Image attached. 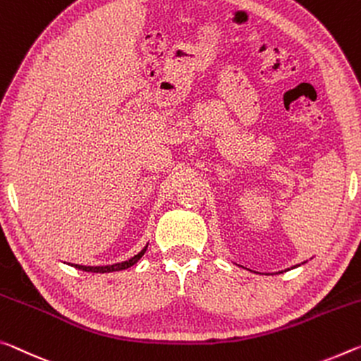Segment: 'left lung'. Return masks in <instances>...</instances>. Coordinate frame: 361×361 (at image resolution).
Listing matches in <instances>:
<instances>
[{
    "label": "left lung",
    "instance_id": "8db88e82",
    "mask_svg": "<svg viewBox=\"0 0 361 361\" xmlns=\"http://www.w3.org/2000/svg\"><path fill=\"white\" fill-rule=\"evenodd\" d=\"M302 263H305V262H302ZM297 267H300V265H295V267H293V268H297ZM288 270H289V268H288ZM279 273H281V271H279Z\"/></svg>",
    "mask_w": 361,
    "mask_h": 361
}]
</instances>
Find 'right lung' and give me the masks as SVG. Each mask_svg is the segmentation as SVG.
<instances>
[{
	"instance_id": "1",
	"label": "right lung",
	"mask_w": 361,
	"mask_h": 361,
	"mask_svg": "<svg viewBox=\"0 0 361 361\" xmlns=\"http://www.w3.org/2000/svg\"><path fill=\"white\" fill-rule=\"evenodd\" d=\"M147 249V244L142 247L138 254L131 257V259L125 260V262H120V263H114V265H99V267H87V265H77V263H68L71 267H75L78 270H83V271H88V273H112V271H120V270H127V268L133 267L136 262H138L142 255H145Z\"/></svg>"
}]
</instances>
